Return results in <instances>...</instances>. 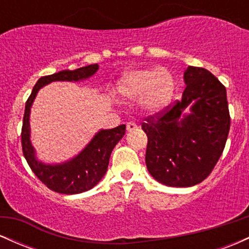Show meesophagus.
I'll return each mask as SVG.
<instances>
[{"instance_id": "34e87169", "label": "esophagus", "mask_w": 249, "mask_h": 249, "mask_svg": "<svg viewBox=\"0 0 249 249\" xmlns=\"http://www.w3.org/2000/svg\"><path fill=\"white\" fill-rule=\"evenodd\" d=\"M137 128H138V125H137L136 123H133V122H128L127 124H126V130L128 131V132H131V131L137 130Z\"/></svg>"}]
</instances>
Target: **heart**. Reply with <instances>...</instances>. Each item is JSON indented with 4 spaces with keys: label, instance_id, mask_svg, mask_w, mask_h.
I'll return each instance as SVG.
<instances>
[{
    "label": "heart",
    "instance_id": "1",
    "mask_svg": "<svg viewBox=\"0 0 249 249\" xmlns=\"http://www.w3.org/2000/svg\"><path fill=\"white\" fill-rule=\"evenodd\" d=\"M117 91L125 99L141 98L145 110L157 112L172 98L174 78L170 71L160 68L132 70L121 77Z\"/></svg>",
    "mask_w": 249,
    "mask_h": 249
}]
</instances>
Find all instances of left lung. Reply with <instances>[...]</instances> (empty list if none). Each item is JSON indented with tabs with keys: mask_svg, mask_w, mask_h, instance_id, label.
Returning <instances> with one entry per match:
<instances>
[{
	"mask_svg": "<svg viewBox=\"0 0 249 249\" xmlns=\"http://www.w3.org/2000/svg\"><path fill=\"white\" fill-rule=\"evenodd\" d=\"M184 81L181 101L148 116L142 124L147 136L148 172L157 181L172 187L194 186L210 176L221 157L231 126L226 88L215 76L190 65ZM191 102L193 113L180 120Z\"/></svg>",
	"mask_w": 249,
	"mask_h": 249,
	"instance_id": "1",
	"label": "left lung"
}]
</instances>
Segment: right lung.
Masks as SVG:
<instances>
[{"instance_id":"add662e5","label":"right lung","mask_w":249,"mask_h":249,"mask_svg":"<svg viewBox=\"0 0 249 249\" xmlns=\"http://www.w3.org/2000/svg\"><path fill=\"white\" fill-rule=\"evenodd\" d=\"M98 70V64H91L76 70H63L53 75L43 76L34 87L25 103L21 142L24 158L31 171L51 191L62 194H77L95 187L107 173L111 152L125 134V125L111 130H102L96 134L87 147L71 160L57 165H47L38 161L30 142V107L38 90L56 81H81L89 78Z\"/></svg>"}]
</instances>
